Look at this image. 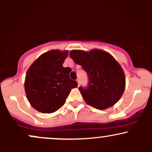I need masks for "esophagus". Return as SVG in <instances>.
<instances>
[{
	"label": "esophagus",
	"instance_id": "obj_1",
	"mask_svg": "<svg viewBox=\"0 0 152 152\" xmlns=\"http://www.w3.org/2000/svg\"><path fill=\"white\" fill-rule=\"evenodd\" d=\"M76 81L78 82V86H80V84H81V82H80V80L78 78V79H76Z\"/></svg>",
	"mask_w": 152,
	"mask_h": 152
}]
</instances>
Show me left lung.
Returning a JSON list of instances; mask_svg holds the SVG:
<instances>
[{
  "mask_svg": "<svg viewBox=\"0 0 152 152\" xmlns=\"http://www.w3.org/2000/svg\"><path fill=\"white\" fill-rule=\"evenodd\" d=\"M70 57L86 72L88 86L78 88L86 102L97 109L111 107L125 90V76L112 56L103 50H74Z\"/></svg>",
  "mask_w": 152,
  "mask_h": 152,
  "instance_id": "left-lung-1",
  "label": "left lung"
}]
</instances>
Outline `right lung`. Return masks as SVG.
Returning <instances> with one entry per match:
<instances>
[{"mask_svg": "<svg viewBox=\"0 0 152 152\" xmlns=\"http://www.w3.org/2000/svg\"><path fill=\"white\" fill-rule=\"evenodd\" d=\"M68 51L52 50L42 54L27 71L25 91L31 106L40 112L50 114L65 104L72 88L78 86L71 80V69L63 64Z\"/></svg>", "mask_w": 152, "mask_h": 152, "instance_id": "add662e5", "label": "right lung"}]
</instances>
